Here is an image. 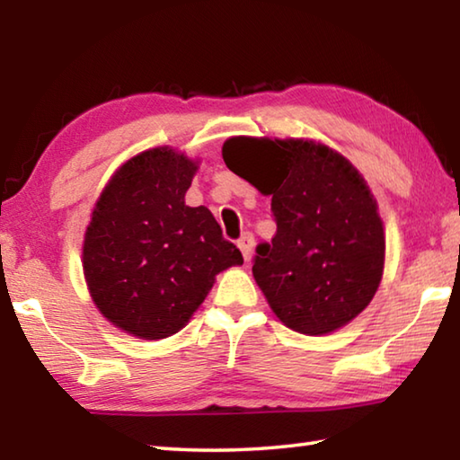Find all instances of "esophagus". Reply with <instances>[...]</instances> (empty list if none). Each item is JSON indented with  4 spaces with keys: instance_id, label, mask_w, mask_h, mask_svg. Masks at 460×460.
<instances>
[{
    "instance_id": "esophagus-1",
    "label": "esophagus",
    "mask_w": 460,
    "mask_h": 460,
    "mask_svg": "<svg viewBox=\"0 0 460 460\" xmlns=\"http://www.w3.org/2000/svg\"><path fill=\"white\" fill-rule=\"evenodd\" d=\"M237 245H239V249H241V253H243V260H245V261H247L249 258H252V252H253V245H255V239H253L252 233H243V235L239 237Z\"/></svg>"
}]
</instances>
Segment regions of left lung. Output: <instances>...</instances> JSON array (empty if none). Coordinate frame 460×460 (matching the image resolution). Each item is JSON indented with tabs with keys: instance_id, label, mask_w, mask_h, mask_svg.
Listing matches in <instances>:
<instances>
[{
	"instance_id": "1",
	"label": "left lung",
	"mask_w": 460,
	"mask_h": 460,
	"mask_svg": "<svg viewBox=\"0 0 460 460\" xmlns=\"http://www.w3.org/2000/svg\"><path fill=\"white\" fill-rule=\"evenodd\" d=\"M223 160L271 197L278 231L255 249L253 278L279 321L321 337L361 314L384 276L385 233L359 170L305 137H229Z\"/></svg>"
}]
</instances>
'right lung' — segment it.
<instances>
[{"instance_id": "add662e5", "label": "right lung", "mask_w": 460, "mask_h": 460, "mask_svg": "<svg viewBox=\"0 0 460 460\" xmlns=\"http://www.w3.org/2000/svg\"><path fill=\"white\" fill-rule=\"evenodd\" d=\"M197 170L199 160L152 147L115 170L93 207L84 282L99 313L137 339L184 329L215 276L243 263L213 213L184 202Z\"/></svg>"}]
</instances>
